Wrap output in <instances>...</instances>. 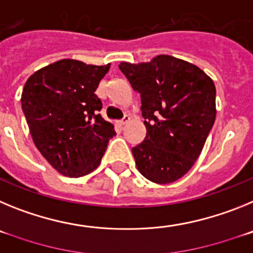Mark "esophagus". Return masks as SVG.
I'll use <instances>...</instances> for the list:
<instances>
[{"label": "esophagus", "mask_w": 253, "mask_h": 253, "mask_svg": "<svg viewBox=\"0 0 253 253\" xmlns=\"http://www.w3.org/2000/svg\"><path fill=\"white\" fill-rule=\"evenodd\" d=\"M130 122V116L129 115H124V118H123L122 120L119 122L120 125H125V124H128V123Z\"/></svg>", "instance_id": "esophagus-1"}]
</instances>
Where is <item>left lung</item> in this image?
Returning a JSON list of instances; mask_svg holds the SVG:
<instances>
[{"label": "left lung", "instance_id": "1", "mask_svg": "<svg viewBox=\"0 0 253 253\" xmlns=\"http://www.w3.org/2000/svg\"><path fill=\"white\" fill-rule=\"evenodd\" d=\"M119 68L140 93L147 135L131 148L138 171L156 184L181 178L200 156L215 122V86L195 64L161 54Z\"/></svg>", "mask_w": 253, "mask_h": 253}]
</instances>
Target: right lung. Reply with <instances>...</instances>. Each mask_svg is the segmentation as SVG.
Returning a JSON list of instances; mask_svg holds the SVG:
<instances>
[{
  "label": "right lung",
  "instance_id": "add662e5",
  "mask_svg": "<svg viewBox=\"0 0 253 253\" xmlns=\"http://www.w3.org/2000/svg\"><path fill=\"white\" fill-rule=\"evenodd\" d=\"M106 66L62 59L28 78L21 106L34 144L53 169L81 177L97 169L114 125L99 114L102 102L95 93Z\"/></svg>",
  "mask_w": 253,
  "mask_h": 253
}]
</instances>
